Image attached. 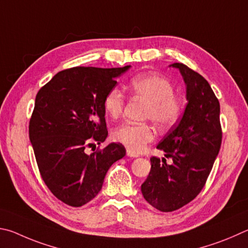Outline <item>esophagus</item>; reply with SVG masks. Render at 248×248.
Instances as JSON below:
<instances>
[{
	"label": "esophagus",
	"mask_w": 248,
	"mask_h": 248,
	"mask_svg": "<svg viewBox=\"0 0 248 248\" xmlns=\"http://www.w3.org/2000/svg\"><path fill=\"white\" fill-rule=\"evenodd\" d=\"M126 155H127V157H131V158H137V157H138L137 154L133 153V151L128 150V149H127V151H126Z\"/></svg>",
	"instance_id": "obj_1"
}]
</instances>
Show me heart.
<instances>
[{"label":"heart","mask_w":248,"mask_h":248,"mask_svg":"<svg viewBox=\"0 0 248 248\" xmlns=\"http://www.w3.org/2000/svg\"><path fill=\"white\" fill-rule=\"evenodd\" d=\"M128 90L135 97L147 102L144 117L151 120L159 128L172 126L181 114V103L173 95L174 89L166 78L154 74L134 77L129 81ZM125 97L119 89H112L106 94L103 107L111 119H117L123 113ZM113 140L122 144L134 153L144 150L154 140L155 132L148 124L124 123L112 133Z\"/></svg>","instance_id":"1"}]
</instances>
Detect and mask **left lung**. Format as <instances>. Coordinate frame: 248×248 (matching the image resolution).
Here are the masks:
<instances>
[{
	"label": "left lung",
	"instance_id": "obj_1",
	"mask_svg": "<svg viewBox=\"0 0 248 248\" xmlns=\"http://www.w3.org/2000/svg\"><path fill=\"white\" fill-rule=\"evenodd\" d=\"M170 66L183 76L187 104L176 126L157 146L173 163L153 157L149 175L141 184L144 198L163 212L180 209L201 193L222 140L220 103L209 82L184 64Z\"/></svg>",
	"mask_w": 248,
	"mask_h": 248
}]
</instances>
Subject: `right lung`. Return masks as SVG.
<instances>
[{"label":"right lung","instance_id":"1","mask_svg":"<svg viewBox=\"0 0 248 248\" xmlns=\"http://www.w3.org/2000/svg\"><path fill=\"white\" fill-rule=\"evenodd\" d=\"M129 67L64 69L36 95L29 140L42 180L68 206L93 201L108 169L126 154L115 142L90 155L85 148L108 137L103 100L115 87V78Z\"/></svg>","mask_w":248,"mask_h":248}]
</instances>
